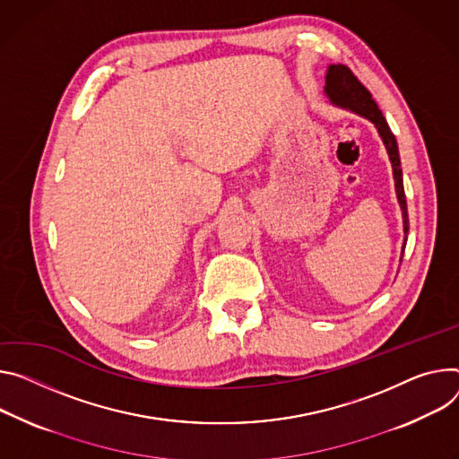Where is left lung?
Here are the masks:
<instances>
[{
  "instance_id": "left-lung-1",
  "label": "left lung",
  "mask_w": 459,
  "mask_h": 459,
  "mask_svg": "<svg viewBox=\"0 0 459 459\" xmlns=\"http://www.w3.org/2000/svg\"><path fill=\"white\" fill-rule=\"evenodd\" d=\"M325 95L329 97V100L344 109H350L368 120H371L377 128L390 162H392V170H394V179H395V194H397V201L403 211V229H404V243H403V251L406 247V234H408V212H406V195H404V186H403V170H401V159H399V148H397V141L395 135L392 134L386 118L383 117L379 106L375 104V100L371 99V93L360 84L359 78L351 73L350 67L342 65V64H333L327 67V74H325V86H324ZM403 260V256H401Z\"/></svg>"
}]
</instances>
